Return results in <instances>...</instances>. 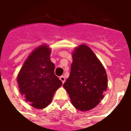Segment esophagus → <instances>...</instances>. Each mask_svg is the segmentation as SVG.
I'll return each mask as SVG.
<instances>
[{"label":"esophagus","mask_w":131,"mask_h":131,"mask_svg":"<svg viewBox=\"0 0 131 131\" xmlns=\"http://www.w3.org/2000/svg\"><path fill=\"white\" fill-rule=\"evenodd\" d=\"M60 79L62 81V82L63 83L65 82V78H64V76H61V77H60Z\"/></svg>","instance_id":"1"}]
</instances>
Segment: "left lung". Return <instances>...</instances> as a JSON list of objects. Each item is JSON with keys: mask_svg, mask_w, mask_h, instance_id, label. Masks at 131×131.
<instances>
[{"mask_svg": "<svg viewBox=\"0 0 131 131\" xmlns=\"http://www.w3.org/2000/svg\"><path fill=\"white\" fill-rule=\"evenodd\" d=\"M69 77L64 83L72 104L83 112L92 110L104 97L107 77L103 66L93 50L81 45L73 52Z\"/></svg>", "mask_w": 131, "mask_h": 131, "instance_id": "8db88e82", "label": "left lung"}]
</instances>
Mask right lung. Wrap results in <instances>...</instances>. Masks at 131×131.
Masks as SVG:
<instances>
[{"mask_svg":"<svg viewBox=\"0 0 131 131\" xmlns=\"http://www.w3.org/2000/svg\"><path fill=\"white\" fill-rule=\"evenodd\" d=\"M50 52L45 45L34 50L17 76L20 93L36 109L47 107L54 92L62 84L54 74V64L50 59Z\"/></svg>","mask_w":131,"mask_h":131,"instance_id":"1","label":"right lung"}]
</instances>
